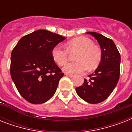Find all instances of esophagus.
<instances>
[{"label": "esophagus", "instance_id": "1", "mask_svg": "<svg viewBox=\"0 0 132 132\" xmlns=\"http://www.w3.org/2000/svg\"><path fill=\"white\" fill-rule=\"evenodd\" d=\"M66 75L67 77H74L73 74H68V73H66Z\"/></svg>", "mask_w": 132, "mask_h": 132}]
</instances>
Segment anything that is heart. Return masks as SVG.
I'll return each mask as SVG.
<instances>
[{
	"label": "heart",
	"instance_id": "obj_1",
	"mask_svg": "<svg viewBox=\"0 0 132 132\" xmlns=\"http://www.w3.org/2000/svg\"><path fill=\"white\" fill-rule=\"evenodd\" d=\"M78 51L75 56L77 62H69L64 66V70L67 73H79L86 71L87 68L94 69L98 66L101 60V51L90 38L81 36L74 38L66 43V48L61 44L53 48L51 55L53 60L59 65L63 66L68 60L69 51Z\"/></svg>",
	"mask_w": 132,
	"mask_h": 132
}]
</instances>
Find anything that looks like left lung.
<instances>
[{
  "mask_svg": "<svg viewBox=\"0 0 132 132\" xmlns=\"http://www.w3.org/2000/svg\"><path fill=\"white\" fill-rule=\"evenodd\" d=\"M100 45L102 57L94 73L85 79L81 86L77 87L79 96L85 101L96 104L108 98L119 81L121 55L112 40L96 32H88Z\"/></svg>",
  "mask_w": 132,
  "mask_h": 132,
  "instance_id": "8db88e82",
  "label": "left lung"
}]
</instances>
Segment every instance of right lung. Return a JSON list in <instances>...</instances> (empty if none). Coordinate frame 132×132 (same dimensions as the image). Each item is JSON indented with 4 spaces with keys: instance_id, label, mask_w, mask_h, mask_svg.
Listing matches in <instances>:
<instances>
[{
    "instance_id": "add662e5",
    "label": "right lung",
    "mask_w": 132,
    "mask_h": 132,
    "mask_svg": "<svg viewBox=\"0 0 132 132\" xmlns=\"http://www.w3.org/2000/svg\"><path fill=\"white\" fill-rule=\"evenodd\" d=\"M66 38L44 29L23 36L12 50L10 74L20 94L28 102L40 104L55 93L64 76L51 55Z\"/></svg>"
}]
</instances>
